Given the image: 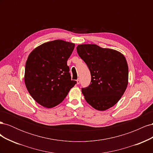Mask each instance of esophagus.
I'll return each instance as SVG.
<instances>
[{"label": "esophagus", "mask_w": 153, "mask_h": 153, "mask_svg": "<svg viewBox=\"0 0 153 153\" xmlns=\"http://www.w3.org/2000/svg\"><path fill=\"white\" fill-rule=\"evenodd\" d=\"M80 83V79H77V80H76V84H79Z\"/></svg>", "instance_id": "34e87169"}]
</instances>
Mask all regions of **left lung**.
<instances>
[{
	"label": "left lung",
	"instance_id": "8db88e82",
	"mask_svg": "<svg viewBox=\"0 0 153 153\" xmlns=\"http://www.w3.org/2000/svg\"><path fill=\"white\" fill-rule=\"evenodd\" d=\"M77 52L89 68L91 81L82 92L94 108L104 111L116 104L128 84V66L121 52L93 44L79 45Z\"/></svg>",
	"mask_w": 153,
	"mask_h": 153
}]
</instances>
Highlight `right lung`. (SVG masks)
Wrapping results in <instances>:
<instances>
[{
  "mask_svg": "<svg viewBox=\"0 0 153 153\" xmlns=\"http://www.w3.org/2000/svg\"><path fill=\"white\" fill-rule=\"evenodd\" d=\"M75 44L57 39L45 43L29 54L25 64L24 80L29 94L46 108L61 103L76 84L71 80L67 61Z\"/></svg>",
  "mask_w": 153,
  "mask_h": 153,
  "instance_id": "add662e5",
  "label": "right lung"
}]
</instances>
